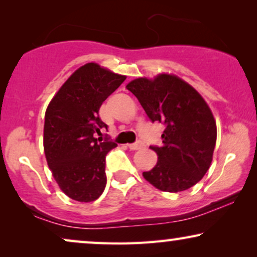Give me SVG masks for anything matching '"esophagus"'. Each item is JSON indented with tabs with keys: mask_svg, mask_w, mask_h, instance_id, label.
I'll use <instances>...</instances> for the list:
<instances>
[{
	"mask_svg": "<svg viewBox=\"0 0 257 257\" xmlns=\"http://www.w3.org/2000/svg\"><path fill=\"white\" fill-rule=\"evenodd\" d=\"M128 149L132 150V151H137V150H140L142 147L144 146V143L143 142H137L135 144H128Z\"/></svg>",
	"mask_w": 257,
	"mask_h": 257,
	"instance_id": "esophagus-1",
	"label": "esophagus"
}]
</instances>
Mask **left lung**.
<instances>
[{"instance_id": "obj_1", "label": "left lung", "mask_w": 257, "mask_h": 257, "mask_svg": "<svg viewBox=\"0 0 257 257\" xmlns=\"http://www.w3.org/2000/svg\"><path fill=\"white\" fill-rule=\"evenodd\" d=\"M127 90L138 98L151 121L166 126L163 145L150 146L157 165L143 175L164 192L177 193L201 180L212 164L216 122L205 99L194 87L174 75L137 78Z\"/></svg>"}]
</instances>
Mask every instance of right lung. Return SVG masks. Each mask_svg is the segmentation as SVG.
I'll list each match as a JSON object with an SVG mask.
<instances>
[{
  "label": "right lung",
  "mask_w": 257,
  "mask_h": 257,
  "mask_svg": "<svg viewBox=\"0 0 257 257\" xmlns=\"http://www.w3.org/2000/svg\"><path fill=\"white\" fill-rule=\"evenodd\" d=\"M125 79L87 63L69 77L45 111L43 145L49 168L59 188L76 201H94L106 186L105 158L117 144L97 140L94 133L107 128L99 108Z\"/></svg>",
  "instance_id": "right-lung-1"
}]
</instances>
